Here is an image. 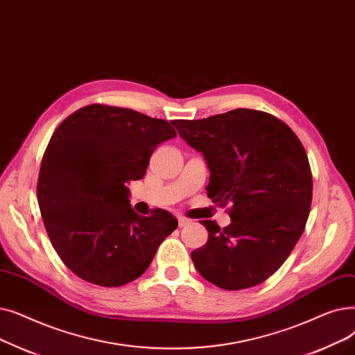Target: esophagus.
<instances>
[{"instance_id": "1", "label": "esophagus", "mask_w": 355, "mask_h": 355, "mask_svg": "<svg viewBox=\"0 0 355 355\" xmlns=\"http://www.w3.org/2000/svg\"><path fill=\"white\" fill-rule=\"evenodd\" d=\"M189 223H191V219H188V218H183V216L179 218V227H180V228L184 227V225H188Z\"/></svg>"}]
</instances>
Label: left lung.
Wrapping results in <instances>:
<instances>
[{
	"mask_svg": "<svg viewBox=\"0 0 355 355\" xmlns=\"http://www.w3.org/2000/svg\"><path fill=\"white\" fill-rule=\"evenodd\" d=\"M172 124L207 160L208 198L231 207L225 228L200 221L208 241L191 252L196 270L225 291L263 283L289 257L308 221L312 172L305 148L282 120L257 110Z\"/></svg>",
	"mask_w": 355,
	"mask_h": 355,
	"instance_id": "left-lung-1",
	"label": "left lung"
}]
</instances>
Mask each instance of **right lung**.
I'll list each match as a JSON object with an SVG mask.
<instances>
[{
    "mask_svg": "<svg viewBox=\"0 0 355 355\" xmlns=\"http://www.w3.org/2000/svg\"><path fill=\"white\" fill-rule=\"evenodd\" d=\"M166 120L87 105L56 128L43 155L37 200L60 260L85 282L118 288L140 277L178 227L164 209L134 212L125 184L146 175L155 148L176 137Z\"/></svg>",
    "mask_w": 355,
    "mask_h": 355,
    "instance_id": "add662e5",
    "label": "right lung"
}]
</instances>
